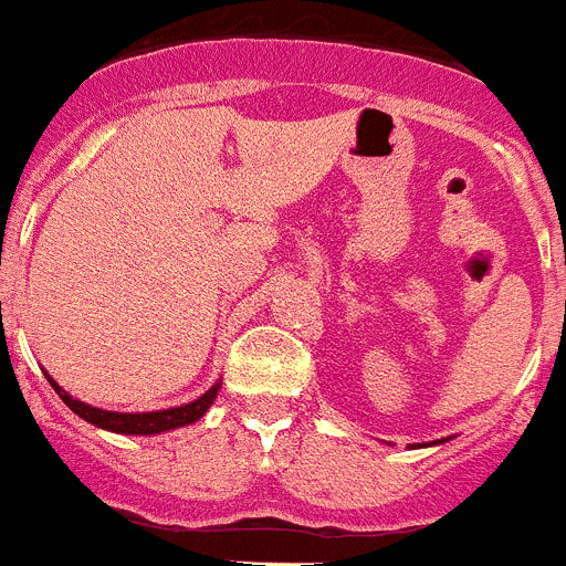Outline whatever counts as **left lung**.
Masks as SVG:
<instances>
[{
    "label": "left lung",
    "instance_id": "left-lung-1",
    "mask_svg": "<svg viewBox=\"0 0 566 566\" xmlns=\"http://www.w3.org/2000/svg\"><path fill=\"white\" fill-rule=\"evenodd\" d=\"M446 440H451V438H440V440H432V443H418L416 449H427V446H440V443H446Z\"/></svg>",
    "mask_w": 566,
    "mask_h": 566
}]
</instances>
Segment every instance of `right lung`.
<instances>
[{"label": "right lung", "mask_w": 566, "mask_h": 566, "mask_svg": "<svg viewBox=\"0 0 566 566\" xmlns=\"http://www.w3.org/2000/svg\"><path fill=\"white\" fill-rule=\"evenodd\" d=\"M43 374H46V379H49V385L54 388V394H57L60 399H63L65 405L76 412V416L85 418L87 423H93V427H98V429H106V432L145 434V438H148V434L172 432V429H181V427H189V423L200 421V418L209 412V407L214 405L217 394H220V388H222V382L217 379V382L211 385L203 396H198V399L189 401V405L167 407V410H154V412H117V410H101V407H93V405H87V401L74 399V396L63 388V385H57L52 377H49V371H43Z\"/></svg>", "instance_id": "right-lung-1"}]
</instances>
